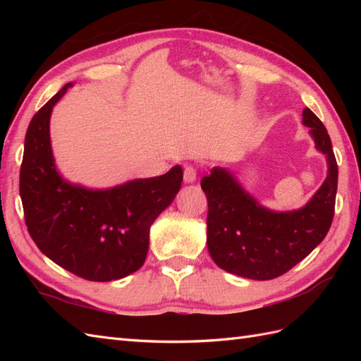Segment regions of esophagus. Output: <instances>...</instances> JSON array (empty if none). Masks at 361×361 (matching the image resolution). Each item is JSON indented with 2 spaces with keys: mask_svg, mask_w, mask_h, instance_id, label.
<instances>
[{
  "mask_svg": "<svg viewBox=\"0 0 361 361\" xmlns=\"http://www.w3.org/2000/svg\"><path fill=\"white\" fill-rule=\"evenodd\" d=\"M197 180V169L194 166H186L185 167V181L186 183H194Z\"/></svg>",
  "mask_w": 361,
  "mask_h": 361,
  "instance_id": "34e87169",
  "label": "esophagus"
}]
</instances>
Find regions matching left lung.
<instances>
[{"instance_id": "obj_1", "label": "left lung", "mask_w": 361, "mask_h": 361, "mask_svg": "<svg viewBox=\"0 0 361 361\" xmlns=\"http://www.w3.org/2000/svg\"><path fill=\"white\" fill-rule=\"evenodd\" d=\"M302 124L327 163L326 180L302 208H267L225 167H212L202 178L209 209L206 243L225 271L256 281L278 278L307 257L331 228L338 185L331 136L309 109L302 111Z\"/></svg>"}]
</instances>
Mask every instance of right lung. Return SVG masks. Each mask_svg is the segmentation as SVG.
Returning a JSON list of instances; mask_svg holds the SVG:
<instances>
[{
	"label": "right lung",
	"instance_id": "add662e5",
	"mask_svg": "<svg viewBox=\"0 0 361 361\" xmlns=\"http://www.w3.org/2000/svg\"><path fill=\"white\" fill-rule=\"evenodd\" d=\"M70 82L30 121L20 172L27 231L46 257L79 278L109 282L142 267L155 219L178 194L180 164L159 176L96 189L68 181L52 153V109Z\"/></svg>",
	"mask_w": 361,
	"mask_h": 361
}]
</instances>
